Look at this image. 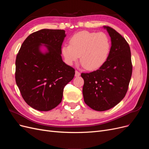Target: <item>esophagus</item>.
Listing matches in <instances>:
<instances>
[{"mask_svg":"<svg viewBox=\"0 0 149 149\" xmlns=\"http://www.w3.org/2000/svg\"><path fill=\"white\" fill-rule=\"evenodd\" d=\"M80 74H81L80 72H79V71H77V70L75 71V76H79Z\"/></svg>","mask_w":149,"mask_h":149,"instance_id":"34e87169","label":"esophagus"}]
</instances>
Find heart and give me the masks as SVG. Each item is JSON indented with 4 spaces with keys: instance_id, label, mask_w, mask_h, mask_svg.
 Instances as JSON below:
<instances>
[{
    "instance_id": "b5f03b06",
    "label": "heart",
    "mask_w": 149,
    "mask_h": 149,
    "mask_svg": "<svg viewBox=\"0 0 149 149\" xmlns=\"http://www.w3.org/2000/svg\"><path fill=\"white\" fill-rule=\"evenodd\" d=\"M111 43L106 34L81 31L73 35L70 40V45L62 47V53L66 62L72 65L80 56L81 63L88 70L100 68L109 55Z\"/></svg>"
}]
</instances>
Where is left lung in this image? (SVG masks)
Instances as JSON below:
<instances>
[{
  "instance_id": "8db88e82",
  "label": "left lung",
  "mask_w": 149,
  "mask_h": 149,
  "mask_svg": "<svg viewBox=\"0 0 149 149\" xmlns=\"http://www.w3.org/2000/svg\"><path fill=\"white\" fill-rule=\"evenodd\" d=\"M111 38L107 60L100 69L82 73L84 101L91 109L104 111L118 104L125 97L132 73L130 47L114 29L104 26Z\"/></svg>"
}]
</instances>
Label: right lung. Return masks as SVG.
Wrapping results in <instances>:
<instances>
[{
	"label": "right lung",
	"instance_id": "right-lung-1",
	"mask_svg": "<svg viewBox=\"0 0 149 149\" xmlns=\"http://www.w3.org/2000/svg\"><path fill=\"white\" fill-rule=\"evenodd\" d=\"M63 30L42 29L30 34L22 43L15 61V81L29 106L48 111L61 102L65 86L73 79L75 70L63 61ZM44 44L48 52L39 47Z\"/></svg>",
	"mask_w": 149,
	"mask_h": 149
}]
</instances>
